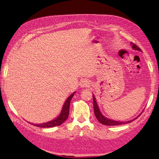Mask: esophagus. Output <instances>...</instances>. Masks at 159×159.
Listing matches in <instances>:
<instances>
[{
    "label": "esophagus",
    "mask_w": 159,
    "mask_h": 159,
    "mask_svg": "<svg viewBox=\"0 0 159 159\" xmlns=\"http://www.w3.org/2000/svg\"><path fill=\"white\" fill-rule=\"evenodd\" d=\"M80 85L81 88H84V87H88V86L89 85V82L86 80H82L81 81V84H80Z\"/></svg>",
    "instance_id": "esophagus-1"
}]
</instances>
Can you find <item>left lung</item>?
Wrapping results in <instances>:
<instances>
[{
  "instance_id": "left-lung-1",
  "label": "left lung",
  "mask_w": 159,
  "mask_h": 159,
  "mask_svg": "<svg viewBox=\"0 0 159 159\" xmlns=\"http://www.w3.org/2000/svg\"><path fill=\"white\" fill-rule=\"evenodd\" d=\"M132 45V48L134 50H137L139 51H142L141 50L140 48H139L135 44L131 42V43ZM93 109H94V113L96 118L99 121V122L100 123H102L103 125H108V126H115V125H122V124H126V123H131L134 120L137 119L138 117H136L135 119H134L133 120H131V121H126V122H120V121H113V120H111V119H108L106 117H105L102 114V113L100 112V111L99 109V107L98 106V104L96 103V100L95 98L94 97V95H93ZM139 115V116H140Z\"/></svg>"
}]
</instances>
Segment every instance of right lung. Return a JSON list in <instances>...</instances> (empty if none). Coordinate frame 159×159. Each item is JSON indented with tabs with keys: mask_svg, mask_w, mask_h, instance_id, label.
<instances>
[{
	"mask_svg": "<svg viewBox=\"0 0 159 159\" xmlns=\"http://www.w3.org/2000/svg\"><path fill=\"white\" fill-rule=\"evenodd\" d=\"M74 93H72L70 96H69V98L66 99V102L64 103V105L63 106V108H62L61 113L56 119L52 120V121L46 123L32 124L33 125L38 127L48 128V127H56V126H59V125H61L66 121L67 118H68V117L69 111H70V102H71V99L72 97H73L74 95Z\"/></svg>",
	"mask_w": 159,
	"mask_h": 159,
	"instance_id": "obj_1",
	"label": "right lung"
}]
</instances>
